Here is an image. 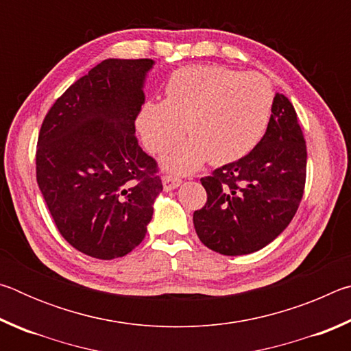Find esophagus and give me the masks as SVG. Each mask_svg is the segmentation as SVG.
<instances>
[{"label":"esophagus","mask_w":351,"mask_h":351,"mask_svg":"<svg viewBox=\"0 0 351 351\" xmlns=\"http://www.w3.org/2000/svg\"><path fill=\"white\" fill-rule=\"evenodd\" d=\"M181 180L180 178H176V176H173V175H165V176H162V186H164V189L167 190H173V189H176V187H180L181 186Z\"/></svg>","instance_id":"esophagus-1"}]
</instances>
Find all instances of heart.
Segmentation results:
<instances>
[{
  "instance_id": "b5f03b06",
  "label": "heart",
  "mask_w": 351,
  "mask_h": 351,
  "mask_svg": "<svg viewBox=\"0 0 351 351\" xmlns=\"http://www.w3.org/2000/svg\"><path fill=\"white\" fill-rule=\"evenodd\" d=\"M272 104V86L261 74L186 66L165 83V100L144 104L136 128L150 153L169 150L187 130L192 139L165 158L169 169L184 173L207 158L221 165L247 154L268 127Z\"/></svg>"
}]
</instances>
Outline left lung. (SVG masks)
<instances>
[{
    "label": "left lung",
    "instance_id": "left-lung-1",
    "mask_svg": "<svg viewBox=\"0 0 351 351\" xmlns=\"http://www.w3.org/2000/svg\"><path fill=\"white\" fill-rule=\"evenodd\" d=\"M266 133L239 161L201 178L204 207L195 230L212 251L246 255L269 245L294 218L304 197L306 144L288 97L276 94Z\"/></svg>",
    "mask_w": 351,
    "mask_h": 351
}]
</instances>
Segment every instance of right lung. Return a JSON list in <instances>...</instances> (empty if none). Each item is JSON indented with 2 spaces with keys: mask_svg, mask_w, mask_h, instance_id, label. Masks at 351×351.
Wrapping results in <instances>:
<instances>
[{
  "mask_svg": "<svg viewBox=\"0 0 351 351\" xmlns=\"http://www.w3.org/2000/svg\"><path fill=\"white\" fill-rule=\"evenodd\" d=\"M152 58H108L74 82L41 123L37 182L58 232L94 258L123 257L144 240L162 190L134 121Z\"/></svg>",
  "mask_w": 351,
  "mask_h": 351,
  "instance_id": "add662e5",
  "label": "right lung"
}]
</instances>
